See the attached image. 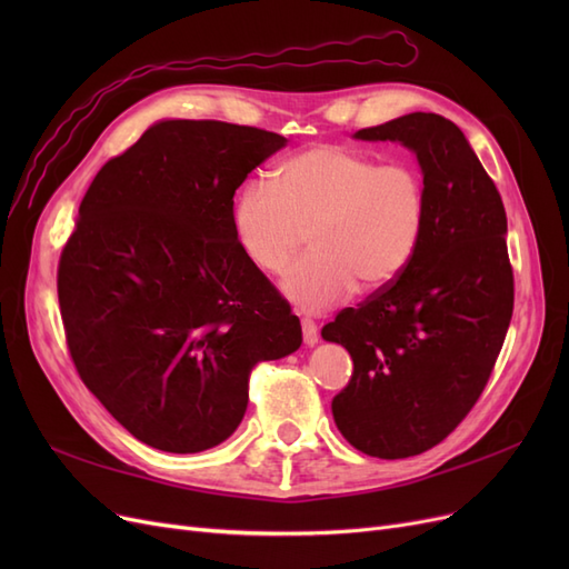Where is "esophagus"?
<instances>
[{
	"mask_svg": "<svg viewBox=\"0 0 569 569\" xmlns=\"http://www.w3.org/2000/svg\"><path fill=\"white\" fill-rule=\"evenodd\" d=\"M301 330H303V341L308 343V347H316L318 343V325L311 320V318H303L301 320Z\"/></svg>",
	"mask_w": 569,
	"mask_h": 569,
	"instance_id": "obj_1",
	"label": "esophagus"
}]
</instances>
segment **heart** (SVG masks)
<instances>
[{"label":"heart","mask_w":569,"mask_h":569,"mask_svg":"<svg viewBox=\"0 0 569 569\" xmlns=\"http://www.w3.org/2000/svg\"><path fill=\"white\" fill-rule=\"evenodd\" d=\"M274 189L251 180L237 197L239 249L268 274H282L311 228L313 251L289 270L284 295L322 311L358 287L385 289L410 266L427 222V189L406 163L316 144L274 170Z\"/></svg>","instance_id":"b5f03b06"}]
</instances>
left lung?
I'll return each mask as SVG.
<instances>
[{
    "mask_svg": "<svg viewBox=\"0 0 569 569\" xmlns=\"http://www.w3.org/2000/svg\"><path fill=\"white\" fill-rule=\"evenodd\" d=\"M356 137L416 151L427 189L425 232L401 278L322 327L353 360L332 399L339 432L358 451L396 460L441 443L489 382L515 301L508 218L449 118L416 111Z\"/></svg>",
    "mask_w": 569,
    "mask_h": 569,
    "instance_id": "1",
    "label": "left lung"
}]
</instances>
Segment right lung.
<instances>
[{
    "label": "right lung",
    "mask_w": 569,
    "mask_h": 569,
    "mask_svg": "<svg viewBox=\"0 0 569 569\" xmlns=\"http://www.w3.org/2000/svg\"><path fill=\"white\" fill-rule=\"evenodd\" d=\"M287 140L222 120H163L101 166L59 258L80 380L168 453L226 441L249 375L295 353L301 322L239 249L234 192Z\"/></svg>",
    "instance_id": "1"
}]
</instances>
